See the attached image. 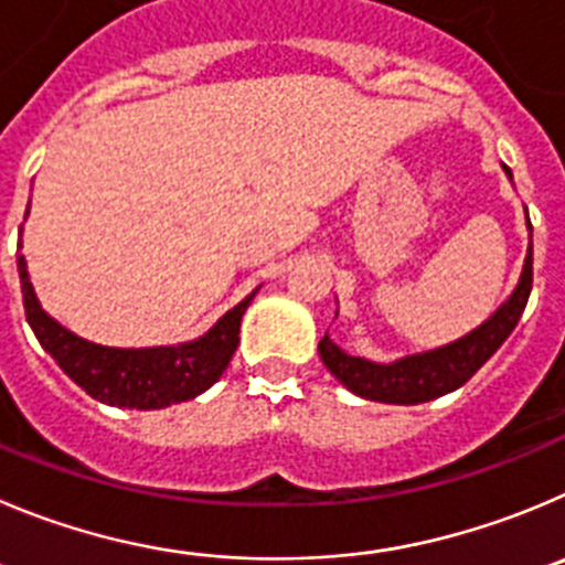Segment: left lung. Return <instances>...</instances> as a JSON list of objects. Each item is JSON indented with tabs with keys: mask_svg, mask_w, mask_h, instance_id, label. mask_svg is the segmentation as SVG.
<instances>
[{
	"mask_svg": "<svg viewBox=\"0 0 565 565\" xmlns=\"http://www.w3.org/2000/svg\"><path fill=\"white\" fill-rule=\"evenodd\" d=\"M510 175V170L504 167ZM530 223V220H526ZM532 289V245L526 250L524 270H521L519 287L513 289L508 300L497 312L490 315L479 329L471 334L460 337V340L449 342V345L435 348V351H424V354L404 356V360L379 362L362 360V356L345 354L340 345L329 337L320 340L318 351L320 360L326 362L331 373L345 384L351 393L362 395L367 402H384V404H424L446 395L451 390L462 387L490 356L497 354L502 342L513 334L515 323L521 320L526 300H530Z\"/></svg>",
	"mask_w": 565,
	"mask_h": 565,
	"instance_id": "8db88e82",
	"label": "left lung"
}]
</instances>
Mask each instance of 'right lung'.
Here are the masks:
<instances>
[{"instance_id": "obj_1", "label": "right lung", "mask_w": 565, "mask_h": 565, "mask_svg": "<svg viewBox=\"0 0 565 565\" xmlns=\"http://www.w3.org/2000/svg\"><path fill=\"white\" fill-rule=\"evenodd\" d=\"M15 265L24 295V315L46 354H52L63 373L92 398L128 409H161L189 402L217 382L239 345L242 315L256 295L253 289L200 340L161 348H108L83 340L52 320L35 298L24 256L15 258Z\"/></svg>"}]
</instances>
